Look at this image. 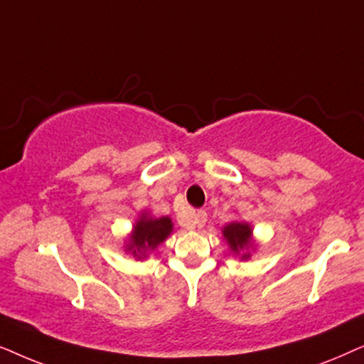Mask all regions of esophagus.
Listing matches in <instances>:
<instances>
[{"label": "esophagus", "instance_id": "esophagus-1", "mask_svg": "<svg viewBox=\"0 0 364 364\" xmlns=\"http://www.w3.org/2000/svg\"><path fill=\"white\" fill-rule=\"evenodd\" d=\"M205 223H206V211L198 210V211L193 213L191 220L185 223V226H188V228H196V226L201 228V226H205Z\"/></svg>", "mask_w": 364, "mask_h": 364}]
</instances>
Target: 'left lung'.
<instances>
[{
	"label": "left lung",
	"instance_id": "8db88e82",
	"mask_svg": "<svg viewBox=\"0 0 364 364\" xmlns=\"http://www.w3.org/2000/svg\"><path fill=\"white\" fill-rule=\"evenodd\" d=\"M223 240L230 246V251L238 256L241 261L251 258V253L256 250V241L253 238V228L246 221H231L223 226Z\"/></svg>",
	"mask_w": 364,
	"mask_h": 364
}]
</instances>
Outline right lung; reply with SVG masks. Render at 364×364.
I'll use <instances>...</instances> for the list:
<instances>
[{"label":"right lung","mask_w":364,"mask_h":364,"mask_svg":"<svg viewBox=\"0 0 364 364\" xmlns=\"http://www.w3.org/2000/svg\"><path fill=\"white\" fill-rule=\"evenodd\" d=\"M173 232V221L169 216L154 218L143 211L132 228V232L124 241V251L134 259H146L149 253L158 248Z\"/></svg>","instance_id":"obj_1"}]
</instances>
